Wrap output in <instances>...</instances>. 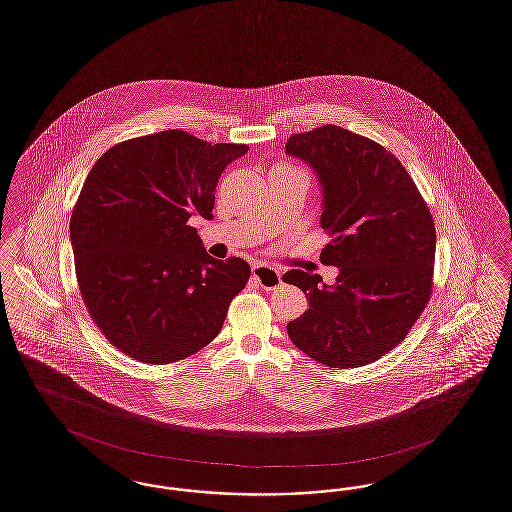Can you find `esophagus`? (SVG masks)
Instances as JSON below:
<instances>
[{
  "label": "esophagus",
  "instance_id": "esophagus-1",
  "mask_svg": "<svg viewBox=\"0 0 512 512\" xmlns=\"http://www.w3.org/2000/svg\"><path fill=\"white\" fill-rule=\"evenodd\" d=\"M251 276L259 286L265 287V289H274L282 284V272L272 266L261 265V263L251 266Z\"/></svg>",
  "mask_w": 512,
  "mask_h": 512
}]
</instances>
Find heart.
I'll list each match as a JSON object with an SVG mask.
<instances>
[{
	"instance_id": "1",
	"label": "heart",
	"mask_w": 512,
	"mask_h": 512,
	"mask_svg": "<svg viewBox=\"0 0 512 512\" xmlns=\"http://www.w3.org/2000/svg\"><path fill=\"white\" fill-rule=\"evenodd\" d=\"M286 169H291V167H286Z\"/></svg>"
}]
</instances>
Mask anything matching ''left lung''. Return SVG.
Masks as SVG:
<instances>
[{
  "instance_id": "1",
  "label": "left lung",
  "mask_w": 512,
  "mask_h": 512,
  "mask_svg": "<svg viewBox=\"0 0 512 512\" xmlns=\"http://www.w3.org/2000/svg\"><path fill=\"white\" fill-rule=\"evenodd\" d=\"M287 156L310 165L322 188L320 225L333 240L322 251L339 268L287 270L308 310L287 324L291 343L331 368H360L396 347L432 291L436 230L429 207L394 154L337 125L291 135Z\"/></svg>"
}]
</instances>
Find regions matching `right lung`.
<instances>
[{
	"mask_svg": "<svg viewBox=\"0 0 512 512\" xmlns=\"http://www.w3.org/2000/svg\"><path fill=\"white\" fill-rule=\"evenodd\" d=\"M247 148L169 129L112 146L89 171L70 219L76 276L93 322L127 356L171 364L223 328L251 268L207 255L188 219H213L217 181Z\"/></svg>",
	"mask_w": 512,
	"mask_h": 512,
	"instance_id": "1",
	"label": "right lung"
}]
</instances>
